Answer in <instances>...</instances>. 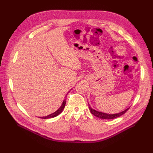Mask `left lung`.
Listing matches in <instances>:
<instances>
[{
	"label": "left lung",
	"instance_id": "obj_1",
	"mask_svg": "<svg viewBox=\"0 0 153 153\" xmlns=\"http://www.w3.org/2000/svg\"><path fill=\"white\" fill-rule=\"evenodd\" d=\"M89 108L90 110V112L92 114H93L94 115H95L96 117L100 118V119H115L117 117H119L120 116H121L122 115H123L124 114H125L126 112V111L129 108H128L126 110H124L123 112H121L119 113H117V114H106V113H104V112H99V111H97L93 108H91V105L89 104Z\"/></svg>",
	"mask_w": 153,
	"mask_h": 153
}]
</instances>
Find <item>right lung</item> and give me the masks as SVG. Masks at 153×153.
Wrapping results in <instances>:
<instances>
[{
	"instance_id": "1",
	"label": "right lung",
	"mask_w": 153,
	"mask_h": 153,
	"mask_svg": "<svg viewBox=\"0 0 153 153\" xmlns=\"http://www.w3.org/2000/svg\"><path fill=\"white\" fill-rule=\"evenodd\" d=\"M66 101V99H64V100L63 101V102H62V105H61V107H60L57 111H55V112H53V113H52V114H50V115H47V116L41 117H40V118H41V119H50V118H53V117H55L57 116L58 115H59L60 114H61V113L62 112V110H64V107H65Z\"/></svg>"
}]
</instances>
